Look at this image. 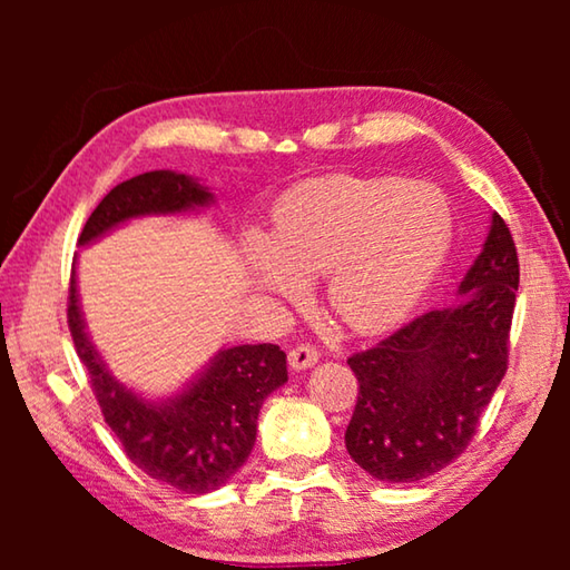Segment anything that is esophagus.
Listing matches in <instances>:
<instances>
[{
    "instance_id": "esophagus-1",
    "label": "esophagus",
    "mask_w": 570,
    "mask_h": 570,
    "mask_svg": "<svg viewBox=\"0 0 570 570\" xmlns=\"http://www.w3.org/2000/svg\"><path fill=\"white\" fill-rule=\"evenodd\" d=\"M320 362V352L312 350V346H296V350L288 352V366L292 370H308V366H314Z\"/></svg>"
}]
</instances>
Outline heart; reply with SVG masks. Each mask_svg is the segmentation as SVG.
<instances>
[{"mask_svg":"<svg viewBox=\"0 0 570 570\" xmlns=\"http://www.w3.org/2000/svg\"><path fill=\"white\" fill-rule=\"evenodd\" d=\"M452 244L445 198L424 183L326 176L298 183L274 208L272 238L248 234L258 292L302 302L326 274L332 312L356 334L407 320L435 282Z\"/></svg>","mask_w":570,"mask_h":570,"instance_id":"obj_1","label":"heart"}]
</instances>
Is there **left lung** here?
Segmentation results:
<instances>
[{"label": "left lung", "mask_w": 570, "mask_h": 570, "mask_svg": "<svg viewBox=\"0 0 570 570\" xmlns=\"http://www.w3.org/2000/svg\"><path fill=\"white\" fill-rule=\"evenodd\" d=\"M518 278L513 236L493 214L455 302L346 360L360 382L344 435L356 465L382 482H417L462 455L505 377Z\"/></svg>", "instance_id": "1"}]
</instances>
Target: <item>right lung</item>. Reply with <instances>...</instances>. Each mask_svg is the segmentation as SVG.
Returning <instances> with one entry per match:
<instances>
[{
	"label": "right lung",
	"instance_id": "1",
	"mask_svg": "<svg viewBox=\"0 0 570 570\" xmlns=\"http://www.w3.org/2000/svg\"><path fill=\"white\" fill-rule=\"evenodd\" d=\"M214 204L210 188L186 173H142L100 200L82 228L80 246L95 244L135 218L188 216ZM67 322L102 417L122 442L125 455L153 480L188 495L214 493L236 475L254 450L264 400L288 380L286 354L276 344H238L210 356L178 392L146 397L115 377L92 344L75 268Z\"/></svg>",
	"mask_w": 570,
	"mask_h": 570
}]
</instances>
